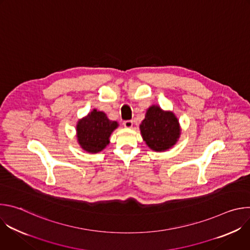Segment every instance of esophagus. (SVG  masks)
Masks as SVG:
<instances>
[{"label":"esophagus","instance_id":"obj_1","mask_svg":"<svg viewBox=\"0 0 250 250\" xmlns=\"http://www.w3.org/2000/svg\"><path fill=\"white\" fill-rule=\"evenodd\" d=\"M124 125L126 128H131L132 125H133V122L132 121H125V122H124Z\"/></svg>","mask_w":250,"mask_h":250}]
</instances>
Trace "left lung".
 <instances>
[{
	"label": "left lung",
	"mask_w": 250,
	"mask_h": 250,
	"mask_svg": "<svg viewBox=\"0 0 250 250\" xmlns=\"http://www.w3.org/2000/svg\"><path fill=\"white\" fill-rule=\"evenodd\" d=\"M142 139L153 151L163 152L173 147L181 135L179 120L171 111H164L152 104L139 125Z\"/></svg>",
	"instance_id": "8db88e82"
}]
</instances>
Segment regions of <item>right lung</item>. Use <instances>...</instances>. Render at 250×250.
<instances>
[{"mask_svg": "<svg viewBox=\"0 0 250 250\" xmlns=\"http://www.w3.org/2000/svg\"><path fill=\"white\" fill-rule=\"evenodd\" d=\"M118 126V122L111 121L104 112L94 109L76 125L78 145L88 153H99L110 144V136Z\"/></svg>", "mask_w": 250, "mask_h": 250, "instance_id": "add662e5", "label": "right lung"}]
</instances>
